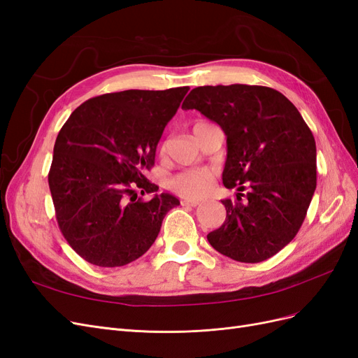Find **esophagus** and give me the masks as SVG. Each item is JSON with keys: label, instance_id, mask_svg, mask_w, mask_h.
Returning a JSON list of instances; mask_svg holds the SVG:
<instances>
[{"label": "esophagus", "instance_id": "1", "mask_svg": "<svg viewBox=\"0 0 358 358\" xmlns=\"http://www.w3.org/2000/svg\"><path fill=\"white\" fill-rule=\"evenodd\" d=\"M180 203H182V206H192V208H196V206L200 204L199 200H182Z\"/></svg>", "mask_w": 358, "mask_h": 358}]
</instances>
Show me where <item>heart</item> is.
<instances>
[{"label": "heart", "instance_id": "b5f03b06", "mask_svg": "<svg viewBox=\"0 0 358 358\" xmlns=\"http://www.w3.org/2000/svg\"><path fill=\"white\" fill-rule=\"evenodd\" d=\"M206 124L197 122L194 128ZM213 187V175L209 170H187L176 175L169 182V188L175 191L183 199H201L208 194Z\"/></svg>", "mask_w": 358, "mask_h": 358}]
</instances>
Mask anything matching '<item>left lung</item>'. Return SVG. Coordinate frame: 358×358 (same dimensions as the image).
Here are the masks:
<instances>
[{
  "instance_id": "obj_1",
  "label": "left lung",
  "mask_w": 358,
  "mask_h": 358,
  "mask_svg": "<svg viewBox=\"0 0 358 358\" xmlns=\"http://www.w3.org/2000/svg\"><path fill=\"white\" fill-rule=\"evenodd\" d=\"M218 124L227 136L222 171L236 201L209 243L241 263H259L287 246L305 221L317 188L315 138L285 95L267 86L194 88L182 104Z\"/></svg>"
}]
</instances>
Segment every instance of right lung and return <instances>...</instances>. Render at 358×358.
Listing matches in <instances>:
<instances>
[{
  "mask_svg": "<svg viewBox=\"0 0 358 358\" xmlns=\"http://www.w3.org/2000/svg\"><path fill=\"white\" fill-rule=\"evenodd\" d=\"M188 86L128 90L80 104L53 146L49 188L59 230L86 262L119 267L152 246L166 213L180 201L145 178L157 145ZM154 193L145 202L136 191Z\"/></svg>",
  "mask_w": 358,
  "mask_h": 358,
  "instance_id": "1",
  "label": "right lung"
}]
</instances>
